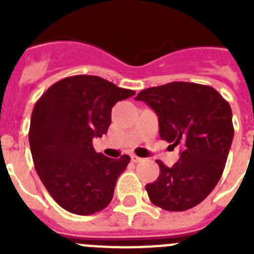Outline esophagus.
<instances>
[{
    "label": "esophagus",
    "mask_w": 254,
    "mask_h": 254,
    "mask_svg": "<svg viewBox=\"0 0 254 254\" xmlns=\"http://www.w3.org/2000/svg\"><path fill=\"white\" fill-rule=\"evenodd\" d=\"M131 160L133 163H140V161H142V158H138L137 155H131Z\"/></svg>",
    "instance_id": "34e87169"
}]
</instances>
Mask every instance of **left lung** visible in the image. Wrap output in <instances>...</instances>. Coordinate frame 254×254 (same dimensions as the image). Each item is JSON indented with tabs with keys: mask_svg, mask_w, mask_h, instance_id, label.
Listing matches in <instances>:
<instances>
[{
	"mask_svg": "<svg viewBox=\"0 0 254 254\" xmlns=\"http://www.w3.org/2000/svg\"><path fill=\"white\" fill-rule=\"evenodd\" d=\"M134 99L158 114L164 141L183 146L172 168L156 160L160 174L146 185L150 201L167 211L194 207L223 176L234 136L232 108L214 87L185 81L149 87Z\"/></svg>",
	"mask_w": 254,
	"mask_h": 254,
	"instance_id": "1",
	"label": "left lung"
}]
</instances>
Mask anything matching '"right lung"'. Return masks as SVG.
<instances>
[{"label":"right lung","mask_w":254,"mask_h":254,"mask_svg":"<svg viewBox=\"0 0 254 254\" xmlns=\"http://www.w3.org/2000/svg\"><path fill=\"white\" fill-rule=\"evenodd\" d=\"M134 95L93 75L64 77L48 87L31 113L29 143L40 181L52 198L76 215H93L113 198L128 155L104 156L93 146L111 125L112 108Z\"/></svg>","instance_id":"right-lung-1"}]
</instances>
